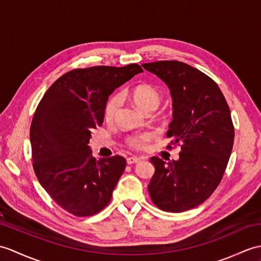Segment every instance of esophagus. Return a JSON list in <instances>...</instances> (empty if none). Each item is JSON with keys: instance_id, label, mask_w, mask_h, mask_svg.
Returning a JSON list of instances; mask_svg holds the SVG:
<instances>
[{"instance_id": "1", "label": "esophagus", "mask_w": 261, "mask_h": 261, "mask_svg": "<svg viewBox=\"0 0 261 261\" xmlns=\"http://www.w3.org/2000/svg\"><path fill=\"white\" fill-rule=\"evenodd\" d=\"M140 160L141 158H137V156H129V158L126 159V163H128V165H133V163H138Z\"/></svg>"}]
</instances>
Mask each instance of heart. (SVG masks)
Segmentation results:
<instances>
[{"instance_id":"heart-1","label":"heart","mask_w":261,"mask_h":261,"mask_svg":"<svg viewBox=\"0 0 261 261\" xmlns=\"http://www.w3.org/2000/svg\"><path fill=\"white\" fill-rule=\"evenodd\" d=\"M130 95L133 102L136 103V106L143 112H147L149 110H155L161 102V95L159 93V91L152 86H149V84H141V86H138L135 89H132ZM120 103L121 99L118 94L112 95L111 98L108 100L105 107V119L107 121H111L116 117ZM149 139L150 136L147 135V133H144V135L130 138L129 144L133 148L140 149L149 141Z\"/></svg>"}]
</instances>
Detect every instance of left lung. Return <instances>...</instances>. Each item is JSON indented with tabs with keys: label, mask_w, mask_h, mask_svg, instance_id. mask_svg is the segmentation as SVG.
Returning <instances> with one entry per match:
<instances>
[{
	"label": "left lung",
	"mask_w": 261,
	"mask_h": 261,
	"mask_svg": "<svg viewBox=\"0 0 261 261\" xmlns=\"http://www.w3.org/2000/svg\"><path fill=\"white\" fill-rule=\"evenodd\" d=\"M170 90L173 120L167 137L179 144V159H150L154 174L148 191L161 210L182 213L205 201L220 184L231 154L234 130L230 109L217 83L179 61L143 63Z\"/></svg>",
	"instance_id": "1"
}]
</instances>
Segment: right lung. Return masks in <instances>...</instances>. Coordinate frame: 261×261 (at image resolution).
I'll return each instance as SVG.
<instances>
[{
    "instance_id": "right-lung-1",
    "label": "right lung",
    "mask_w": 261,
    "mask_h": 261,
    "mask_svg": "<svg viewBox=\"0 0 261 261\" xmlns=\"http://www.w3.org/2000/svg\"><path fill=\"white\" fill-rule=\"evenodd\" d=\"M141 72L138 64L72 70L48 88L36 108L30 130L34 172L54 201L72 215H94L110 201L125 159L96 160L89 142L103 123L109 96Z\"/></svg>"
}]
</instances>
